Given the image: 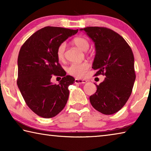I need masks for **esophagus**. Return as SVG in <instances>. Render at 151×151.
I'll return each instance as SVG.
<instances>
[{
	"label": "esophagus",
	"mask_w": 151,
	"mask_h": 151,
	"mask_svg": "<svg viewBox=\"0 0 151 151\" xmlns=\"http://www.w3.org/2000/svg\"><path fill=\"white\" fill-rule=\"evenodd\" d=\"M87 81L85 80V79H83V80H82V79H78V78H76L75 81V83L76 84H85L86 83Z\"/></svg>",
	"instance_id": "esophagus-1"
}]
</instances>
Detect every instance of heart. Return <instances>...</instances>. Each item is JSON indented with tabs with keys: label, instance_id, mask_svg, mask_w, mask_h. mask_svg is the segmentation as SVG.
I'll list each match as a JSON object with an SVG mask.
<instances>
[{
	"label": "heart",
	"instance_id": "obj_1",
	"mask_svg": "<svg viewBox=\"0 0 151 151\" xmlns=\"http://www.w3.org/2000/svg\"><path fill=\"white\" fill-rule=\"evenodd\" d=\"M73 42L76 47H78L82 50L86 51L90 47V43L88 40L85 37H75L73 40ZM66 44L62 42L58 46L56 55L58 60L63 61L65 59V52ZM89 68V65L87 62H83L81 63H73L68 68V73L70 75L75 76L76 78H83L86 71Z\"/></svg>",
	"mask_w": 151,
	"mask_h": 151
}]
</instances>
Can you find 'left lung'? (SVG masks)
<instances>
[{"mask_svg": "<svg viewBox=\"0 0 151 151\" xmlns=\"http://www.w3.org/2000/svg\"><path fill=\"white\" fill-rule=\"evenodd\" d=\"M84 30L95 45L93 68L94 76L105 75L97 85L96 92L90 96L94 109L104 114L120 111L131 96L136 78L134 55L131 48L118 33L108 28L88 27Z\"/></svg>", "mask_w": 151, "mask_h": 151, "instance_id": "obj_1", "label": "left lung"}]
</instances>
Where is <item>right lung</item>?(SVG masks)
Here are the masks:
<instances>
[{
  "mask_svg": "<svg viewBox=\"0 0 151 151\" xmlns=\"http://www.w3.org/2000/svg\"><path fill=\"white\" fill-rule=\"evenodd\" d=\"M78 30L46 27L30 36L20 48L18 87L28 106L43 118L57 115L67 103L68 87L75 83V78L66 75L56 51L60 43ZM53 76L63 77L58 85L50 82Z\"/></svg>",
  "mask_w": 151,
  "mask_h": 151,
  "instance_id": "add662e5",
  "label": "right lung"
}]
</instances>
